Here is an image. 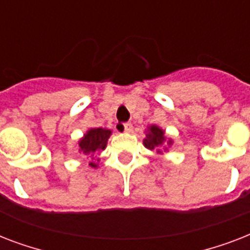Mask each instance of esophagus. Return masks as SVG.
Wrapping results in <instances>:
<instances>
[{"instance_id": "esophagus-1", "label": "esophagus", "mask_w": 250, "mask_h": 250, "mask_svg": "<svg viewBox=\"0 0 250 250\" xmlns=\"http://www.w3.org/2000/svg\"><path fill=\"white\" fill-rule=\"evenodd\" d=\"M123 128H125V132H131L132 131V125L131 123H123Z\"/></svg>"}]
</instances>
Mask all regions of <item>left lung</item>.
Listing matches in <instances>:
<instances>
[{"instance_id": "8db88e82", "label": "left lung", "mask_w": 250, "mask_h": 250, "mask_svg": "<svg viewBox=\"0 0 250 250\" xmlns=\"http://www.w3.org/2000/svg\"><path fill=\"white\" fill-rule=\"evenodd\" d=\"M165 141H166V136H165L164 129L160 128V127L156 125H149L148 131H146V137L144 139L145 148L150 149V150L157 149V152L161 153V150L158 148H161V146L165 144ZM167 144H172V140L168 139Z\"/></svg>"}]
</instances>
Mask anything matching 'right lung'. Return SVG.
<instances>
[{"label":"right lung","mask_w":250,"mask_h":250,"mask_svg":"<svg viewBox=\"0 0 250 250\" xmlns=\"http://www.w3.org/2000/svg\"><path fill=\"white\" fill-rule=\"evenodd\" d=\"M110 135H111L110 129L101 128V127L100 128H90L79 140V152L83 153L84 156H89L93 160L94 153L97 150H104L106 148ZM89 166L96 168L97 164L92 161Z\"/></svg>","instance_id":"right-lung-1"}]
</instances>
